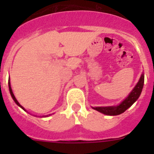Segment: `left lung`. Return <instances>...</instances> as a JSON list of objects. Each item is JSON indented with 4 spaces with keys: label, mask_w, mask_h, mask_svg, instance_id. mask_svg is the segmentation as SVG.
I'll return each mask as SVG.
<instances>
[{
    "label": "left lung",
    "mask_w": 154,
    "mask_h": 154,
    "mask_svg": "<svg viewBox=\"0 0 154 154\" xmlns=\"http://www.w3.org/2000/svg\"><path fill=\"white\" fill-rule=\"evenodd\" d=\"M144 83V74L143 72L141 74L140 78L139 79L138 82L133 90L130 92L127 97L121 102L117 106H96L92 107L93 109L96 110L98 112L105 114L107 116H117L123 113L127 109L130 108L133 103L137 101L138 98L140 96L143 88Z\"/></svg>",
    "instance_id": "1"
}]
</instances>
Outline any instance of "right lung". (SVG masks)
Wrapping results in <instances>:
<instances>
[{
	"instance_id": "right-lung-1",
	"label": "right lung",
	"mask_w": 154,
	"mask_h": 154,
	"mask_svg": "<svg viewBox=\"0 0 154 154\" xmlns=\"http://www.w3.org/2000/svg\"><path fill=\"white\" fill-rule=\"evenodd\" d=\"M8 85H9V91H10L11 96L12 99H13V100H14V103H15L16 104H17V106H18L19 107H21V108L22 109H24V111H26V109H24V107H23L22 106H21V105L20 104V103H18V101H17V99H16V98H15V96H14V93H13V91H12V89H11V86L10 79H9V82H8ZM51 114H49V115H47V116H42V117H48V116H51Z\"/></svg>"
}]
</instances>
